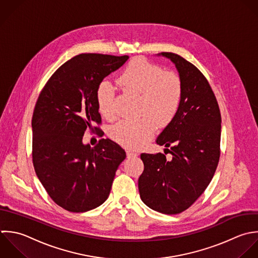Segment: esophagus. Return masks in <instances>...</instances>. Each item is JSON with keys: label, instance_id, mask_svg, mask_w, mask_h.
<instances>
[{"label": "esophagus", "instance_id": "1", "mask_svg": "<svg viewBox=\"0 0 258 258\" xmlns=\"http://www.w3.org/2000/svg\"><path fill=\"white\" fill-rule=\"evenodd\" d=\"M126 156H127V158L130 159V158H135V157H137L138 154H137L136 152H133V151H126Z\"/></svg>", "mask_w": 258, "mask_h": 258}]
</instances>
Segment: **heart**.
I'll list each match as a JSON object with an SVG mask.
<instances>
[{"instance_id": "obj_1", "label": "heart", "mask_w": 258, "mask_h": 258, "mask_svg": "<svg viewBox=\"0 0 258 258\" xmlns=\"http://www.w3.org/2000/svg\"><path fill=\"white\" fill-rule=\"evenodd\" d=\"M124 91L140 95L137 120H120L110 130L113 141L127 149L143 147L155 134L158 124L168 125L178 113L183 98L181 77L143 58L132 60L116 80ZM97 108L106 119L114 118V87L102 80L96 88Z\"/></svg>"}]
</instances>
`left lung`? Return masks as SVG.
Wrapping results in <instances>:
<instances>
[{"mask_svg": "<svg viewBox=\"0 0 258 258\" xmlns=\"http://www.w3.org/2000/svg\"><path fill=\"white\" fill-rule=\"evenodd\" d=\"M176 65L183 82V98L175 118L157 140L164 154H142L139 178L143 202L151 209L174 215L191 207L210 184L220 158L221 114L204 74L182 56L163 52ZM167 155V154H166Z\"/></svg>", "mask_w": 258, "mask_h": 258, "instance_id": "left-lung-1", "label": "left lung"}]
</instances>
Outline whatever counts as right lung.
I'll return each mask as SVG.
<instances>
[{"label": "right lung", "mask_w": 258, "mask_h": 258, "mask_svg": "<svg viewBox=\"0 0 258 258\" xmlns=\"http://www.w3.org/2000/svg\"><path fill=\"white\" fill-rule=\"evenodd\" d=\"M127 55L82 53L62 64L48 79L32 117V161L50 198L69 212H86L108 197L125 152L101 139L82 144L88 128L101 136L95 91Z\"/></svg>", "instance_id": "right-lung-1"}]
</instances>
